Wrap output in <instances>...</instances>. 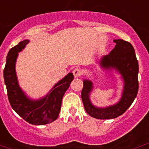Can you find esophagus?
<instances>
[{"mask_svg":"<svg viewBox=\"0 0 149 149\" xmlns=\"http://www.w3.org/2000/svg\"><path fill=\"white\" fill-rule=\"evenodd\" d=\"M73 76H74V77H76V78L80 77V76L82 75V70L79 68H76L73 70Z\"/></svg>","mask_w":149,"mask_h":149,"instance_id":"obj_1","label":"esophagus"}]
</instances>
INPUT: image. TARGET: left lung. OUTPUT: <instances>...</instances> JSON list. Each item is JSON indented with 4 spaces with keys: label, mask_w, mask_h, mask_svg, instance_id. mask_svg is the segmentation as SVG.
<instances>
[{
    "label": "left lung",
    "mask_w": 149,
    "mask_h": 149,
    "mask_svg": "<svg viewBox=\"0 0 149 149\" xmlns=\"http://www.w3.org/2000/svg\"><path fill=\"white\" fill-rule=\"evenodd\" d=\"M115 48L109 55L103 56L100 65L104 69L118 70L124 80V89L122 97L115 104L105 108L97 107L90 101L89 94L93 84L89 80H84L81 99L85 110L92 118L100 120L113 119L123 115L137 96L139 91V63L132 45L123 40H115Z\"/></svg>",
    "instance_id": "obj_1"
}]
</instances>
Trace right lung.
<instances>
[{"instance_id":"add662e5","label":"right lung","mask_w":149,"mask_h":149,"mask_svg":"<svg viewBox=\"0 0 149 149\" xmlns=\"http://www.w3.org/2000/svg\"><path fill=\"white\" fill-rule=\"evenodd\" d=\"M28 43L29 40H25L10 49L7 55L3 77L11 107L27 123L42 125L52 123L58 118L63 97L74 77L73 73H69L54 86L45 97L38 100H30L19 86L15 69L18 52Z\"/></svg>"}]
</instances>
